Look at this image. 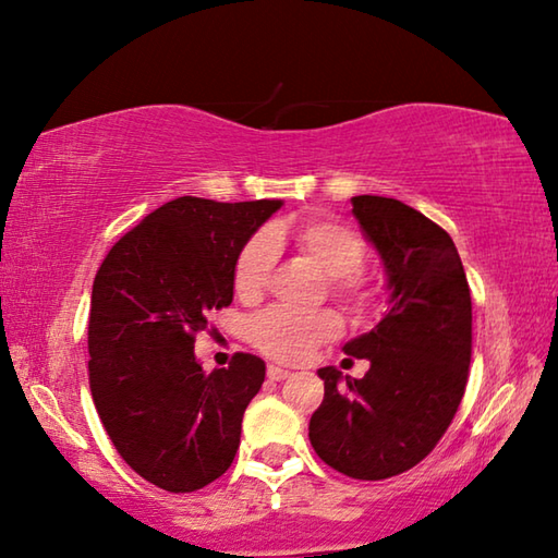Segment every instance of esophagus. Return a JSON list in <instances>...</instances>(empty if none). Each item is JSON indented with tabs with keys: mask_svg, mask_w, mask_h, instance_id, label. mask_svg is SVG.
I'll list each match as a JSON object with an SVG mask.
<instances>
[{
	"mask_svg": "<svg viewBox=\"0 0 558 558\" xmlns=\"http://www.w3.org/2000/svg\"><path fill=\"white\" fill-rule=\"evenodd\" d=\"M290 376V372L288 369H282V366H276V364H270L268 366V379H272V381H282V379H288Z\"/></svg>",
	"mask_w": 558,
	"mask_h": 558,
	"instance_id": "esophagus-1",
	"label": "esophagus"
}]
</instances>
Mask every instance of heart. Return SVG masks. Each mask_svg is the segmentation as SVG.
Here are the masks:
<instances>
[{
	"label": "heart",
	"instance_id": "b5f03b06",
	"mask_svg": "<svg viewBox=\"0 0 558 558\" xmlns=\"http://www.w3.org/2000/svg\"><path fill=\"white\" fill-rule=\"evenodd\" d=\"M295 243V248L310 266H315L325 278L332 280V292L337 298L354 307L366 305L369 290L359 278L366 245L362 235L327 219H313L286 229L272 226L270 231H260L243 245L233 268V290L243 300H256L268 288L278 260V245L286 241ZM342 323L329 310H315V313H298V310L270 307L251 323V339L263 354L280 362H302L315 349L339 335Z\"/></svg>",
	"mask_w": 558,
	"mask_h": 558
}]
</instances>
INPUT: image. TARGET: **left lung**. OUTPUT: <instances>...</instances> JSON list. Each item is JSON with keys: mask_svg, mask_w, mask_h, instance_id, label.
<instances>
[{"mask_svg": "<svg viewBox=\"0 0 558 558\" xmlns=\"http://www.w3.org/2000/svg\"><path fill=\"white\" fill-rule=\"evenodd\" d=\"M352 214L384 263L389 313L344 344L369 359L362 379L319 369L325 399L310 442L329 468L386 480L428 456L462 401L472 354V302L456 243L399 199L352 196Z\"/></svg>", "mask_w": 558, "mask_h": 558, "instance_id": "1", "label": "left lung"}]
</instances>
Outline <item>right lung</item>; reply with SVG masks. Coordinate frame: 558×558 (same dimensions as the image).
Here are the masks:
<instances>
[{
  "label": "right lung",
  "mask_w": 558,
  "mask_h": 558,
  "mask_svg": "<svg viewBox=\"0 0 558 558\" xmlns=\"http://www.w3.org/2000/svg\"><path fill=\"white\" fill-rule=\"evenodd\" d=\"M280 199L179 196L112 245L90 295V393L120 458L167 493H194L231 468L260 356L206 374L194 337L233 302L235 258Z\"/></svg>",
  "instance_id": "right-lung-1"
}]
</instances>
